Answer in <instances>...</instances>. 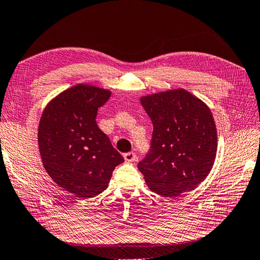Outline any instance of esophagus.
Here are the masks:
<instances>
[{"mask_svg":"<svg viewBox=\"0 0 260 260\" xmlns=\"http://www.w3.org/2000/svg\"><path fill=\"white\" fill-rule=\"evenodd\" d=\"M124 159L127 162H132L136 160V154L134 152H129L124 154Z\"/></svg>","mask_w":260,"mask_h":260,"instance_id":"obj_1","label":"esophagus"}]
</instances>
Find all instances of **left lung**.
<instances>
[{"instance_id":"left-lung-1","label":"left lung","mask_w":260,"mask_h":260,"mask_svg":"<svg viewBox=\"0 0 260 260\" xmlns=\"http://www.w3.org/2000/svg\"><path fill=\"white\" fill-rule=\"evenodd\" d=\"M153 123L149 152L138 162L147 186L164 197H178L207 177L217 152V131L208 106L185 89L144 96Z\"/></svg>"}]
</instances>
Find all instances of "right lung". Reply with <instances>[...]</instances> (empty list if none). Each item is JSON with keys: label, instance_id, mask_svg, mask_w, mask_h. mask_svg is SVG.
I'll use <instances>...</instances> for the list:
<instances>
[{"label": "right lung", "instance_id": "obj_1", "mask_svg": "<svg viewBox=\"0 0 260 260\" xmlns=\"http://www.w3.org/2000/svg\"><path fill=\"white\" fill-rule=\"evenodd\" d=\"M111 92L86 84L64 90L48 103L39 125V148L48 176L81 199L107 188L114 168L124 161L96 123Z\"/></svg>", "mask_w": 260, "mask_h": 260}]
</instances>
